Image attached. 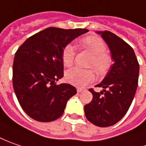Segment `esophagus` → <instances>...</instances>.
I'll use <instances>...</instances> for the list:
<instances>
[{
    "mask_svg": "<svg viewBox=\"0 0 146 146\" xmlns=\"http://www.w3.org/2000/svg\"><path fill=\"white\" fill-rule=\"evenodd\" d=\"M84 90V89L83 88H80V87H78L77 88V91H78V93H80V92H82Z\"/></svg>",
    "mask_w": 146,
    "mask_h": 146,
    "instance_id": "1",
    "label": "esophagus"
}]
</instances>
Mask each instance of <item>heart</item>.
<instances>
[{
    "mask_svg": "<svg viewBox=\"0 0 146 146\" xmlns=\"http://www.w3.org/2000/svg\"><path fill=\"white\" fill-rule=\"evenodd\" d=\"M79 45L84 51L93 55L89 67L94 68L99 77H103L109 72L112 64L111 56L106 52L107 45L103 39L95 35H87L79 39ZM76 49L71 44H67L62 52V61L64 66L71 67L74 63ZM65 79L73 86L84 87L94 80L92 69L73 68L67 71Z\"/></svg>",
    "mask_w": 146,
    "mask_h": 146,
    "instance_id": "obj_1",
    "label": "heart"
}]
</instances>
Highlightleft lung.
<instances>
[{
	"mask_svg": "<svg viewBox=\"0 0 146 146\" xmlns=\"http://www.w3.org/2000/svg\"><path fill=\"white\" fill-rule=\"evenodd\" d=\"M98 33L108 43L114 63L103 82L95 86L103 91L89 89L93 99L84 110L90 123L108 127L119 122L131 106L138 85L139 63L132 47L122 38L108 31Z\"/></svg>",
	"mask_w": 146,
	"mask_h": 146,
	"instance_id": "obj_1",
	"label": "left lung"
}]
</instances>
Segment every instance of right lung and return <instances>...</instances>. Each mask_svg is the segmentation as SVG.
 I'll return each instance as SVG.
<instances>
[{"mask_svg":"<svg viewBox=\"0 0 146 146\" xmlns=\"http://www.w3.org/2000/svg\"><path fill=\"white\" fill-rule=\"evenodd\" d=\"M87 29L48 27L28 38L18 48L13 64V86L18 103L31 118L51 122L64 113L77 94L69 84L57 85L64 76V48Z\"/></svg>","mask_w":146,"mask_h":146,"instance_id":"1","label":"right lung"}]
</instances>
